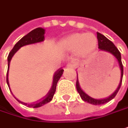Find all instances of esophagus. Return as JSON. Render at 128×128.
Segmentation results:
<instances>
[{
  "mask_svg": "<svg viewBox=\"0 0 128 128\" xmlns=\"http://www.w3.org/2000/svg\"><path fill=\"white\" fill-rule=\"evenodd\" d=\"M76 62H70L69 63H68L66 66H67V67H71V68H73V67H74L75 66H76Z\"/></svg>",
  "mask_w": 128,
  "mask_h": 128,
  "instance_id": "34e87169",
  "label": "esophagus"
}]
</instances>
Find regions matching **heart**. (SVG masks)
<instances>
[{
	"label": "heart",
	"mask_w": 128,
	"mask_h": 128,
	"mask_svg": "<svg viewBox=\"0 0 128 128\" xmlns=\"http://www.w3.org/2000/svg\"><path fill=\"white\" fill-rule=\"evenodd\" d=\"M97 44V38L90 32H76L66 39L65 45L68 50H78L82 55H85L94 50Z\"/></svg>",
	"instance_id": "heart-1"
}]
</instances>
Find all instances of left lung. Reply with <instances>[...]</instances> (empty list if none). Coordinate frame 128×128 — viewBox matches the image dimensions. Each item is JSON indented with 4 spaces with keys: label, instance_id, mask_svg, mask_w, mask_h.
I'll use <instances>...</instances> for the list:
<instances>
[{
    "label": "left lung",
    "instance_id": "obj_1",
    "mask_svg": "<svg viewBox=\"0 0 128 128\" xmlns=\"http://www.w3.org/2000/svg\"><path fill=\"white\" fill-rule=\"evenodd\" d=\"M97 39H98V48H99L100 50L110 52V54H112V55L115 56L116 58L118 60L119 65H120V70H121V78H120V84H119V86L118 87V88L115 90V92L111 96H110L108 98H103V99H95L94 98L90 97L88 95L86 94V93L81 88L80 85H79V83H78V79L77 76L76 89H77V91L78 92L79 95H80L82 99L83 100H84L85 102H87L88 104H93V105H101V104H106V103H107V102H109L112 98H114L115 96L118 94V90H120V88L121 86L122 80V76H123V66H122V64L121 55H120V52L118 50V48L114 45V44L110 40H109L108 38H106L104 35H103L102 34L99 33V32H97Z\"/></svg>",
    "mask_w": 128,
    "mask_h": 128
}]
</instances>
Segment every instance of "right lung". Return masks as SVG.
I'll use <instances>...</instances> for the list:
<instances>
[{
    "instance_id": "obj_1",
    "label": "right lung",
    "mask_w": 128,
    "mask_h": 128,
    "mask_svg": "<svg viewBox=\"0 0 128 128\" xmlns=\"http://www.w3.org/2000/svg\"><path fill=\"white\" fill-rule=\"evenodd\" d=\"M44 29L41 28H38L32 30L31 32H30L28 34L24 35V37L22 38H21L18 42L16 43L15 44L14 47L12 48L8 56V72H7V78H6V82L8 87H9V83H8V69H9V64L10 62V60H11L12 56L14 55V54L16 53L17 51L20 49V47L24 46V45H28V44H34V43H38V42H40L44 41ZM64 72V69H62V68H59L54 74V77H53V84H52V86L50 90L48 92V94L43 97L42 99L39 100L38 101H36L35 103H31V104H26L24 102H22L18 99H17V100L18 102H20V104H23L24 106H28V107L30 108H39V107H41L43 105L49 103L50 101L52 100L54 94L56 91V84H57V82L60 80V77L62 76V74Z\"/></svg>"
}]
</instances>
